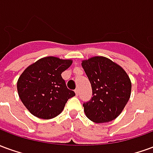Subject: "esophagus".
<instances>
[{"label":"esophagus","mask_w":153,"mask_h":153,"mask_svg":"<svg viewBox=\"0 0 153 153\" xmlns=\"http://www.w3.org/2000/svg\"><path fill=\"white\" fill-rule=\"evenodd\" d=\"M74 92H75V94H76V96H78V95H79V89H75V90H74Z\"/></svg>","instance_id":"34e87169"}]
</instances>
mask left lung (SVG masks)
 <instances>
[{
  "mask_svg": "<svg viewBox=\"0 0 153 153\" xmlns=\"http://www.w3.org/2000/svg\"><path fill=\"white\" fill-rule=\"evenodd\" d=\"M89 79L93 97L83 104L88 118L95 123L111 121L118 117L131 94V81L121 66L104 56L82 61Z\"/></svg>",
  "mask_w": 153,
  "mask_h": 153,
  "instance_id": "obj_1",
  "label": "left lung"
}]
</instances>
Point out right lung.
<instances>
[{
    "label": "right lung",
    "instance_id": "obj_1",
    "mask_svg": "<svg viewBox=\"0 0 153 153\" xmlns=\"http://www.w3.org/2000/svg\"><path fill=\"white\" fill-rule=\"evenodd\" d=\"M72 60L47 56L27 67L17 82L19 97L33 115L49 120L61 113L68 99L75 96L67 88L61 74Z\"/></svg>",
    "mask_w": 153,
    "mask_h": 153
}]
</instances>
